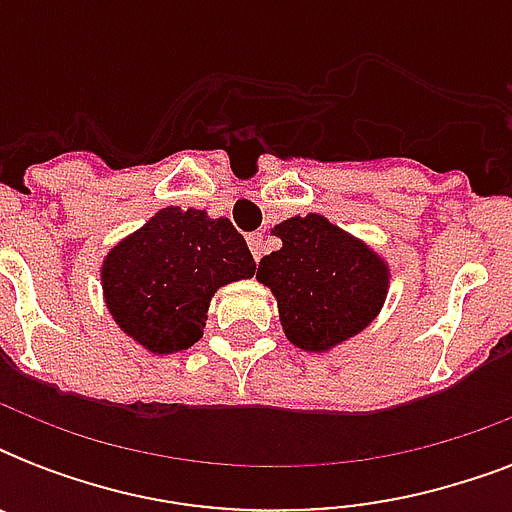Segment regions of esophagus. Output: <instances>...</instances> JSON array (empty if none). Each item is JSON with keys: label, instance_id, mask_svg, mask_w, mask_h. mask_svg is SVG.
<instances>
[{"label": "esophagus", "instance_id": "1", "mask_svg": "<svg viewBox=\"0 0 512 512\" xmlns=\"http://www.w3.org/2000/svg\"><path fill=\"white\" fill-rule=\"evenodd\" d=\"M247 244L249 249H252V257L260 260V257H263V233H249Z\"/></svg>", "mask_w": 512, "mask_h": 512}]
</instances>
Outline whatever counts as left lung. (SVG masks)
<instances>
[{"instance_id":"obj_1","label":"left lung","mask_w":512,"mask_h":512,"mask_svg":"<svg viewBox=\"0 0 512 512\" xmlns=\"http://www.w3.org/2000/svg\"><path fill=\"white\" fill-rule=\"evenodd\" d=\"M281 249L257 265L271 289L287 340L308 353H329L361 335L380 316L390 289V263L364 239L319 212L273 225Z\"/></svg>"}]
</instances>
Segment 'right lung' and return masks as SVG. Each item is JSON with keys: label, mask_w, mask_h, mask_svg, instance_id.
<instances>
[{"label": "right lung", "mask_w": 512, "mask_h": 512, "mask_svg": "<svg viewBox=\"0 0 512 512\" xmlns=\"http://www.w3.org/2000/svg\"><path fill=\"white\" fill-rule=\"evenodd\" d=\"M252 276L255 260L231 220L193 207L159 209L100 265L111 319L156 356L199 342L217 289Z\"/></svg>", "instance_id": "right-lung-1"}]
</instances>
